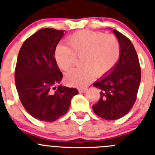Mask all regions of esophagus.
<instances>
[{"label":"esophagus","instance_id":"esophagus-1","mask_svg":"<svg viewBox=\"0 0 155 155\" xmlns=\"http://www.w3.org/2000/svg\"><path fill=\"white\" fill-rule=\"evenodd\" d=\"M87 90V87H80V88H78L79 92H86Z\"/></svg>","mask_w":155,"mask_h":155}]
</instances>
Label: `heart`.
<instances>
[{
  "label": "heart",
  "mask_w": 155,
  "mask_h": 155,
  "mask_svg": "<svg viewBox=\"0 0 155 155\" xmlns=\"http://www.w3.org/2000/svg\"><path fill=\"white\" fill-rule=\"evenodd\" d=\"M68 44L58 46L56 61L64 71L71 69L81 58V68L68 71L65 81L72 86H84L96 74L103 77L113 71L120 57V44L114 35L90 30L77 31L68 38Z\"/></svg>",
  "instance_id": "1"
}]
</instances>
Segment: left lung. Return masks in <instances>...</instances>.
Returning <instances> with one entry per match:
<instances>
[{
  "label": "left lung",
  "instance_id": "1",
  "mask_svg": "<svg viewBox=\"0 0 155 155\" xmlns=\"http://www.w3.org/2000/svg\"><path fill=\"white\" fill-rule=\"evenodd\" d=\"M113 33L120 41V57L113 71L93 84L100 89L98 102L92 106L97 116L116 120L130 111L136 101L141 70L137 54L131 41L117 30Z\"/></svg>",
  "mask_w": 155,
  "mask_h": 155
}]
</instances>
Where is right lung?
Segmentation results:
<instances>
[{
	"label": "right lung",
	"instance_id": "right-lung-1",
	"mask_svg": "<svg viewBox=\"0 0 155 155\" xmlns=\"http://www.w3.org/2000/svg\"><path fill=\"white\" fill-rule=\"evenodd\" d=\"M64 35V30L42 28L25 41L18 55L15 80L19 98L25 110L41 121L51 123L64 116L78 94L77 88L58 85L63 74L54 55Z\"/></svg>",
	"mask_w": 155,
	"mask_h": 155
}]
</instances>
